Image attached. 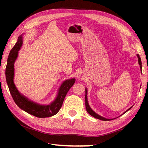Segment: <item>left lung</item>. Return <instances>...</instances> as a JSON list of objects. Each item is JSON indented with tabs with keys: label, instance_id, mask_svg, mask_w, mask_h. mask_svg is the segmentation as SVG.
Returning a JSON list of instances; mask_svg holds the SVG:
<instances>
[{
	"label": "left lung",
	"instance_id": "1",
	"mask_svg": "<svg viewBox=\"0 0 148 148\" xmlns=\"http://www.w3.org/2000/svg\"><path fill=\"white\" fill-rule=\"evenodd\" d=\"M137 57H138V64H139V65H140V69H141V71H142V62H141V59H140V57L138 54H137ZM87 89H86V107L87 112H88V113H89L90 115H91V116L94 117L95 118L99 119H100V120H102V121H109V120H112V119H106V118H104V117H102V116H99V114H97V113H95V112L93 111V110H92L91 108H90V106H89V103H88V101H87ZM131 108H132V107H131V108H129L128 110H127L126 112H125H125H127L128 111V110H129L130 109H131ZM125 113H124V114H125Z\"/></svg>",
	"mask_w": 148,
	"mask_h": 148
}]
</instances>
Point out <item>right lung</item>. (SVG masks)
I'll use <instances>...</instances> for the list:
<instances>
[{
	"instance_id": "1",
	"label": "right lung",
	"mask_w": 148,
	"mask_h": 148,
	"mask_svg": "<svg viewBox=\"0 0 148 148\" xmlns=\"http://www.w3.org/2000/svg\"><path fill=\"white\" fill-rule=\"evenodd\" d=\"M23 44L22 35L19 36L17 42L13 48L11 49L8 56L6 68V79L10 92L14 102L21 110L29 114L37 117H51L57 114L62 105V102L67 92L75 83V78L65 80L60 87L56 99L48 105H40L30 101L21 95L17 89L14 82V62L18 56V51Z\"/></svg>"
}]
</instances>
